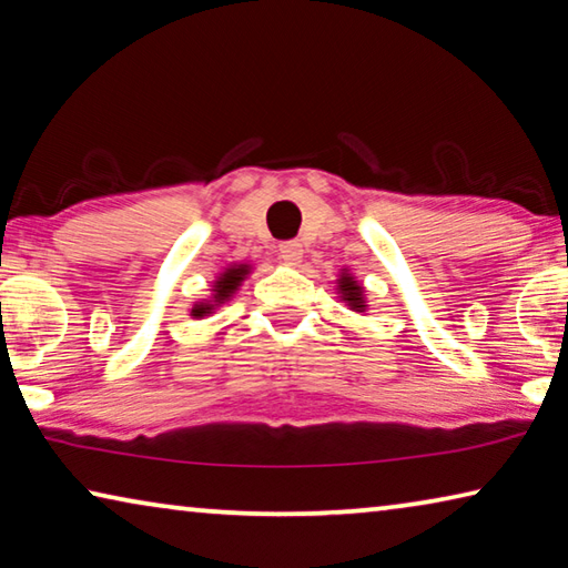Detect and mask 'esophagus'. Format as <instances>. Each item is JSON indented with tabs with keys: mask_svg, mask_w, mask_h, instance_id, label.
Segmentation results:
<instances>
[{
	"mask_svg": "<svg viewBox=\"0 0 568 568\" xmlns=\"http://www.w3.org/2000/svg\"><path fill=\"white\" fill-rule=\"evenodd\" d=\"M277 257L287 265H297L303 261V245L297 240H287V243H281V247H277Z\"/></svg>",
	"mask_w": 568,
	"mask_h": 568,
	"instance_id": "34e87169",
	"label": "esophagus"
}]
</instances>
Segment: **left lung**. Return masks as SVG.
I'll list each match as a JSON object with an SVG mask.
<instances>
[{
	"instance_id": "1",
	"label": "left lung",
	"mask_w": 568,
	"mask_h": 568,
	"mask_svg": "<svg viewBox=\"0 0 568 568\" xmlns=\"http://www.w3.org/2000/svg\"><path fill=\"white\" fill-rule=\"evenodd\" d=\"M338 287H341V297L345 303H348L353 311H358V313H363L365 311V301H363V287L353 281L351 275H341V283H338Z\"/></svg>"
}]
</instances>
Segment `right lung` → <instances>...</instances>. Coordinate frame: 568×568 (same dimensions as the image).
Masks as SVG:
<instances>
[{"instance_id":"right-lung-1","label":"right lung","mask_w":568,"mask_h":568,"mask_svg":"<svg viewBox=\"0 0 568 568\" xmlns=\"http://www.w3.org/2000/svg\"><path fill=\"white\" fill-rule=\"evenodd\" d=\"M247 273H250L247 265H233V267H227V271L215 281V295H213V301H210V303H200V305L192 307V315H195V318H203V315L213 313L215 305L225 303L227 297L237 291V285L243 283V277H245Z\"/></svg>"}]
</instances>
